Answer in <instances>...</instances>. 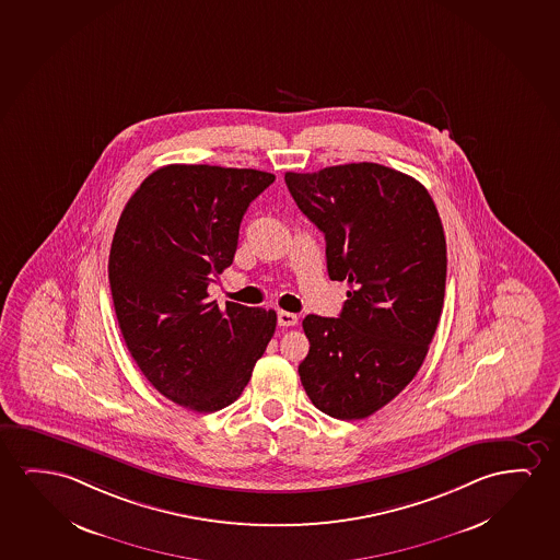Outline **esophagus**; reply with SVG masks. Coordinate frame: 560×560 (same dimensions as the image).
<instances>
[{"instance_id":"obj_1","label":"esophagus","mask_w":560,"mask_h":560,"mask_svg":"<svg viewBox=\"0 0 560 560\" xmlns=\"http://www.w3.org/2000/svg\"><path fill=\"white\" fill-rule=\"evenodd\" d=\"M298 320H300L298 315L288 313V311H278V326H282V328H290V326H295Z\"/></svg>"}]
</instances>
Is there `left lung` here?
Wrapping results in <instances>:
<instances>
[{
  "label": "left lung",
  "instance_id": "obj_1",
  "mask_svg": "<svg viewBox=\"0 0 560 560\" xmlns=\"http://www.w3.org/2000/svg\"><path fill=\"white\" fill-rule=\"evenodd\" d=\"M326 240L331 280L349 284L339 318L307 315L301 384L339 420L374 415L409 386L440 323L447 276L442 219L428 189L378 163L285 173Z\"/></svg>",
  "mask_w": 560,
  "mask_h": 560
}]
</instances>
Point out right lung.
Listing matches in <instances>:
<instances>
[{
  "mask_svg": "<svg viewBox=\"0 0 560 560\" xmlns=\"http://www.w3.org/2000/svg\"><path fill=\"white\" fill-rule=\"evenodd\" d=\"M275 182L255 168L166 165L128 199L109 253L118 328L151 386L196 412L224 409L244 392L276 313L207 288L234 260L247 207Z\"/></svg>",
  "mask_w": 560,
  "mask_h": 560,
  "instance_id": "right-lung-1",
  "label": "right lung"
}]
</instances>
